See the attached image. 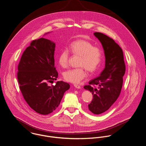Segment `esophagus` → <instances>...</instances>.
I'll return each instance as SVG.
<instances>
[{"mask_svg": "<svg viewBox=\"0 0 146 146\" xmlns=\"http://www.w3.org/2000/svg\"><path fill=\"white\" fill-rule=\"evenodd\" d=\"M74 86L77 88V89H80L81 88V86L80 85H78V84H74Z\"/></svg>", "mask_w": 146, "mask_h": 146, "instance_id": "esophagus-1", "label": "esophagus"}]
</instances>
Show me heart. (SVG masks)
<instances>
[{
    "label": "heart",
    "mask_w": 146,
    "mask_h": 146,
    "mask_svg": "<svg viewBox=\"0 0 146 146\" xmlns=\"http://www.w3.org/2000/svg\"><path fill=\"white\" fill-rule=\"evenodd\" d=\"M69 50L73 54L80 56L78 65L81 67L66 71L63 77L68 82L78 83L87 77L85 69L89 72H94L97 70L102 62L103 52L100 48L94 46L91 42L85 40H78L72 42L69 45ZM69 56L67 49L63 50L60 53L58 59L62 67L67 66Z\"/></svg>",
    "instance_id": "obj_1"
}]
</instances>
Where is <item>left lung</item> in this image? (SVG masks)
Here are the masks:
<instances>
[{
	"label": "left lung",
	"mask_w": 146,
	"mask_h": 146,
	"mask_svg": "<svg viewBox=\"0 0 146 146\" xmlns=\"http://www.w3.org/2000/svg\"><path fill=\"white\" fill-rule=\"evenodd\" d=\"M101 43L104 51L105 68L100 76L90 81L84 88L92 92L94 98L88 105L95 114L107 111L119 97L125 72L123 50L113 39L100 33H94Z\"/></svg>",
	"instance_id": "obj_1"
}]
</instances>
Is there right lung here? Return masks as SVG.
<instances>
[{"label":"right lung","mask_w":146,"mask_h":146,"mask_svg":"<svg viewBox=\"0 0 146 146\" xmlns=\"http://www.w3.org/2000/svg\"><path fill=\"white\" fill-rule=\"evenodd\" d=\"M55 48V42L48 39L33 40L23 52L18 66L17 78L23 96L34 111L42 115L55 110L70 88L62 81L49 85L58 76L54 66Z\"/></svg>","instance_id":"add662e5"}]
</instances>
